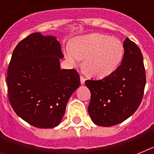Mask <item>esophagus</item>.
<instances>
[{
    "label": "esophagus",
    "instance_id": "esophagus-1",
    "mask_svg": "<svg viewBox=\"0 0 154 154\" xmlns=\"http://www.w3.org/2000/svg\"><path fill=\"white\" fill-rule=\"evenodd\" d=\"M85 79L84 78L83 76L82 75L80 76V82H81L82 85H83V84L85 83Z\"/></svg>",
    "mask_w": 154,
    "mask_h": 154
}]
</instances>
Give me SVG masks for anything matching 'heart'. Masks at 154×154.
I'll return each instance as SVG.
<instances>
[{"mask_svg": "<svg viewBox=\"0 0 154 154\" xmlns=\"http://www.w3.org/2000/svg\"><path fill=\"white\" fill-rule=\"evenodd\" d=\"M123 54L124 47L120 40L99 33L77 37L65 51V58L70 65H79L84 59V68L88 74L98 79L115 72Z\"/></svg>", "mask_w": 154, "mask_h": 154, "instance_id": "1", "label": "heart"}]
</instances>
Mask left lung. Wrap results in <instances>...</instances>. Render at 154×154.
Returning a JSON list of instances; mask_svg holds the SVG:
<instances>
[{
	"label": "left lung",
	"instance_id": "1",
	"mask_svg": "<svg viewBox=\"0 0 154 154\" xmlns=\"http://www.w3.org/2000/svg\"><path fill=\"white\" fill-rule=\"evenodd\" d=\"M121 65L111 75L86 80L91 92L88 112L92 122L112 126L131 116L142 101L146 85L143 55L138 46L126 38Z\"/></svg>",
	"mask_w": 154,
	"mask_h": 154
}]
</instances>
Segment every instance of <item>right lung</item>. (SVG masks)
I'll return each mask as SVG.
<instances>
[{
	"label": "right lung",
	"instance_id": "obj_1",
	"mask_svg": "<svg viewBox=\"0 0 154 154\" xmlns=\"http://www.w3.org/2000/svg\"><path fill=\"white\" fill-rule=\"evenodd\" d=\"M61 44L55 36L31 34L16 46L8 69L9 101L31 126H58L72 94L80 85L75 69H61Z\"/></svg>",
	"mask_w": 154,
	"mask_h": 154
}]
</instances>
